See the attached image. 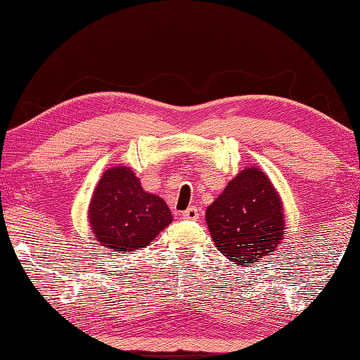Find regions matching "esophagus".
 Wrapping results in <instances>:
<instances>
[{"mask_svg":"<svg viewBox=\"0 0 360 360\" xmlns=\"http://www.w3.org/2000/svg\"><path fill=\"white\" fill-rule=\"evenodd\" d=\"M182 219H186V221H197L200 217V210L197 206H191V208H187L184 212H182Z\"/></svg>","mask_w":360,"mask_h":360,"instance_id":"1","label":"esophagus"}]
</instances>
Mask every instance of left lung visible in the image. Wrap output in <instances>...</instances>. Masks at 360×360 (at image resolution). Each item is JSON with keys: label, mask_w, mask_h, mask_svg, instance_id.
<instances>
[{"label": "left lung", "mask_w": 360, "mask_h": 360, "mask_svg": "<svg viewBox=\"0 0 360 360\" xmlns=\"http://www.w3.org/2000/svg\"><path fill=\"white\" fill-rule=\"evenodd\" d=\"M214 246L236 265L254 264L283 240V205L268 176L246 168L206 210Z\"/></svg>", "instance_id": "1"}]
</instances>
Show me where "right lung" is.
Instances as JSON below:
<instances>
[{
    "label": "right lung",
    "mask_w": 360,
    "mask_h": 360,
    "mask_svg": "<svg viewBox=\"0 0 360 360\" xmlns=\"http://www.w3.org/2000/svg\"><path fill=\"white\" fill-rule=\"evenodd\" d=\"M89 221L103 246L125 252L148 246L173 216L160 197L143 191L130 168L114 167L95 188Z\"/></svg>",
    "instance_id": "right-lung-1"
}]
</instances>
